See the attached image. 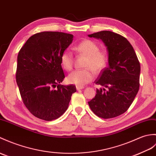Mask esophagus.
<instances>
[{
    "label": "esophagus",
    "instance_id": "obj_1",
    "mask_svg": "<svg viewBox=\"0 0 156 156\" xmlns=\"http://www.w3.org/2000/svg\"><path fill=\"white\" fill-rule=\"evenodd\" d=\"M84 88V87L83 86H76V90H82Z\"/></svg>",
    "mask_w": 156,
    "mask_h": 156
}]
</instances>
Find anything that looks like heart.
I'll return each mask as SVG.
<instances>
[{
	"mask_svg": "<svg viewBox=\"0 0 156 156\" xmlns=\"http://www.w3.org/2000/svg\"><path fill=\"white\" fill-rule=\"evenodd\" d=\"M79 54L86 56L84 64L86 68L83 70L72 72L68 76L67 82L69 84L84 86L91 82L94 78V74L100 73L108 64V56L106 52L100 51L99 46L91 40L86 39L75 46ZM60 64L66 71H70L74 65L73 54L70 50L66 49L60 56Z\"/></svg>",
	"mask_w": 156,
	"mask_h": 156,
	"instance_id": "b5f03b06",
	"label": "heart"
}]
</instances>
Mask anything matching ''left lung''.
I'll return each instance as SVG.
<instances>
[{
  "mask_svg": "<svg viewBox=\"0 0 156 156\" xmlns=\"http://www.w3.org/2000/svg\"><path fill=\"white\" fill-rule=\"evenodd\" d=\"M88 37L104 42L109 63L94 82L104 88L96 89L95 97L88 102L89 106L100 118L117 117L128 110L138 92L140 62L131 44L120 34L104 30Z\"/></svg>",
  "mask_w": 156,
  "mask_h": 156,
  "instance_id": "left-lung-1",
  "label": "left lung"
}]
</instances>
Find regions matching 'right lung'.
I'll list each match as a JSON object with an SVG mask.
<instances>
[{"mask_svg": "<svg viewBox=\"0 0 156 156\" xmlns=\"http://www.w3.org/2000/svg\"><path fill=\"white\" fill-rule=\"evenodd\" d=\"M73 41V35L41 32L29 38L18 54L16 80L25 106L39 119L52 121L68 107L73 84L60 83L65 76L60 56Z\"/></svg>", "mask_w": 156, "mask_h": 156, "instance_id": "add662e5", "label": "right lung"}]
</instances>
